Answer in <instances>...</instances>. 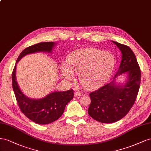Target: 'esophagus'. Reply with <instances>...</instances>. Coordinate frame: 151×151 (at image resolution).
Here are the masks:
<instances>
[{"instance_id":"esophagus-1","label":"esophagus","mask_w":151,"mask_h":151,"mask_svg":"<svg viewBox=\"0 0 151 151\" xmlns=\"http://www.w3.org/2000/svg\"><path fill=\"white\" fill-rule=\"evenodd\" d=\"M81 95H82V94H81L80 92H76L75 93V97L81 96Z\"/></svg>"}]
</instances>
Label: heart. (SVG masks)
Segmentation results:
<instances>
[{"label": "heart", "mask_w": 151, "mask_h": 151, "mask_svg": "<svg viewBox=\"0 0 151 151\" xmlns=\"http://www.w3.org/2000/svg\"><path fill=\"white\" fill-rule=\"evenodd\" d=\"M66 64H62L61 72L64 78L73 79V74L79 75L81 84L87 90L101 87L113 71L115 60L110 53L97 49H78L69 54Z\"/></svg>", "instance_id": "heart-1"}]
</instances>
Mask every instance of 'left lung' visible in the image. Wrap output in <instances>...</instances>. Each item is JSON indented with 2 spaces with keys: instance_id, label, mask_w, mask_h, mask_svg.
<instances>
[{
  "instance_id": "1",
  "label": "left lung",
  "mask_w": 151,
  "mask_h": 151,
  "mask_svg": "<svg viewBox=\"0 0 151 151\" xmlns=\"http://www.w3.org/2000/svg\"><path fill=\"white\" fill-rule=\"evenodd\" d=\"M113 42L122 54L119 70L111 82L90 93L88 114L103 123L118 122L127 114L134 104L140 84V69L133 52L127 45ZM123 73L127 74L126 83L116 84L115 78Z\"/></svg>"
}]
</instances>
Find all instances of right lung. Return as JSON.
Segmentation results:
<instances>
[{"label": "right lung", "mask_w": 151, "mask_h": 151, "mask_svg": "<svg viewBox=\"0 0 151 151\" xmlns=\"http://www.w3.org/2000/svg\"><path fill=\"white\" fill-rule=\"evenodd\" d=\"M55 43L41 42L29 46L19 54L16 63L24 55L38 52H52ZM16 64L12 73V83L15 97L21 112L32 122L40 124H49L58 119L64 113L65 107L74 96L73 90L64 92L55 91L44 98L33 99L27 97L20 90L16 77Z\"/></svg>", "instance_id": "1"}]
</instances>
